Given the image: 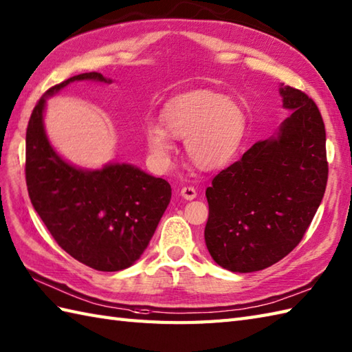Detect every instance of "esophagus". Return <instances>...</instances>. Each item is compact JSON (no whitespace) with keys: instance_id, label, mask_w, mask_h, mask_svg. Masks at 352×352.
Here are the masks:
<instances>
[{"instance_id":"esophagus-1","label":"esophagus","mask_w":352,"mask_h":352,"mask_svg":"<svg viewBox=\"0 0 352 352\" xmlns=\"http://www.w3.org/2000/svg\"><path fill=\"white\" fill-rule=\"evenodd\" d=\"M179 195L183 196L184 199H187V201H192V199H195L196 198V190L193 189V187H183L182 189V192H179Z\"/></svg>"}]
</instances>
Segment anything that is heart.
Returning a JSON list of instances; mask_svg holds the SVG:
<instances>
[{"label": "heart", "instance_id": "heart-1", "mask_svg": "<svg viewBox=\"0 0 352 352\" xmlns=\"http://www.w3.org/2000/svg\"><path fill=\"white\" fill-rule=\"evenodd\" d=\"M162 122L150 121L145 129L153 159L166 165L174 153V138L186 140L190 160L202 170L226 166L239 151L246 133L243 108L211 89H190L173 97L163 108Z\"/></svg>", "mask_w": 352, "mask_h": 352}]
</instances>
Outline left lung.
I'll list each match as a JSON object with an SVG mask.
<instances>
[{"label":"left lung","instance_id":"8db88e82","mask_svg":"<svg viewBox=\"0 0 352 352\" xmlns=\"http://www.w3.org/2000/svg\"><path fill=\"white\" fill-rule=\"evenodd\" d=\"M279 94L291 116L206 190L207 249L216 264L234 273L259 272L287 256L325 192L329 165L320 109L300 89L280 85Z\"/></svg>","mask_w":352,"mask_h":352}]
</instances>
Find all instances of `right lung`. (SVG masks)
I'll return each instance as SVG.
<instances>
[{
	"label": "right lung",
	"instance_id": "add662e5",
	"mask_svg": "<svg viewBox=\"0 0 352 352\" xmlns=\"http://www.w3.org/2000/svg\"><path fill=\"white\" fill-rule=\"evenodd\" d=\"M75 80H112L97 72L47 89L27 129L25 178L32 207L58 246L99 272L133 265L148 246L170 201V186L130 163L82 169L64 160L46 135L47 97Z\"/></svg>",
	"mask_w": 352,
	"mask_h": 352
}]
</instances>
